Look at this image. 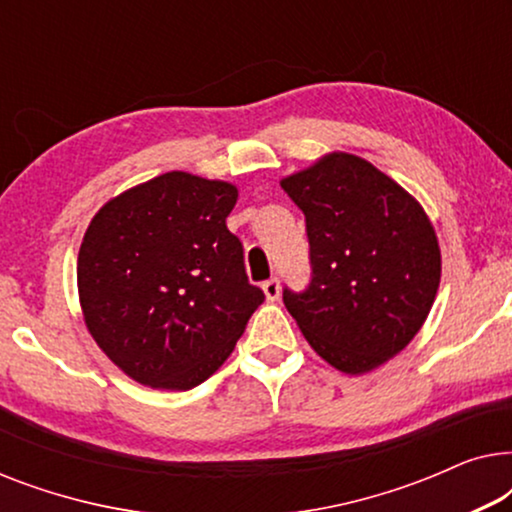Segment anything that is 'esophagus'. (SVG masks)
I'll use <instances>...</instances> for the list:
<instances>
[{"label":"esophagus","instance_id":"obj_1","mask_svg":"<svg viewBox=\"0 0 512 512\" xmlns=\"http://www.w3.org/2000/svg\"><path fill=\"white\" fill-rule=\"evenodd\" d=\"M263 293L268 300H277L279 298V279H268V282H263Z\"/></svg>","mask_w":512,"mask_h":512}]
</instances>
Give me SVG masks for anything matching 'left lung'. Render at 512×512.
<instances>
[{
	"mask_svg": "<svg viewBox=\"0 0 512 512\" xmlns=\"http://www.w3.org/2000/svg\"><path fill=\"white\" fill-rule=\"evenodd\" d=\"M303 209L312 279L284 305L321 359L363 375L415 338L440 284V247L422 205L352 153L282 179Z\"/></svg>",
	"mask_w": 512,
	"mask_h": 512,
	"instance_id": "1",
	"label": "left lung"
}]
</instances>
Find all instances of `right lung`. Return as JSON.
Instances as JSON below:
<instances>
[{
	"label": "right lung",
	"instance_id": "obj_1",
	"mask_svg": "<svg viewBox=\"0 0 512 512\" xmlns=\"http://www.w3.org/2000/svg\"><path fill=\"white\" fill-rule=\"evenodd\" d=\"M228 181L165 172L93 216L76 263L90 335L125 375L186 391L221 368L263 303L226 226Z\"/></svg>",
	"mask_w": 512,
	"mask_h": 512
}]
</instances>
